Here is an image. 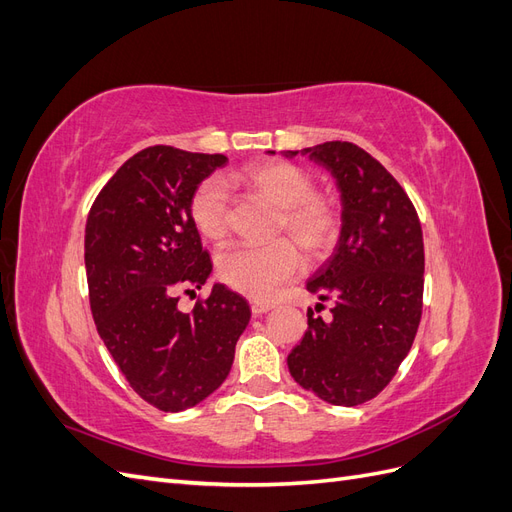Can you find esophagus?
I'll use <instances>...</instances> for the list:
<instances>
[{"mask_svg": "<svg viewBox=\"0 0 512 512\" xmlns=\"http://www.w3.org/2000/svg\"><path fill=\"white\" fill-rule=\"evenodd\" d=\"M273 309V303H265V301H252V314L254 316H262Z\"/></svg>", "mask_w": 512, "mask_h": 512, "instance_id": "obj_1", "label": "esophagus"}]
</instances>
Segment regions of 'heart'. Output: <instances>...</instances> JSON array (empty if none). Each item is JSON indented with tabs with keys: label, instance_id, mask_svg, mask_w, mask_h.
<instances>
[{
	"label": "heart",
	"instance_id": "heart-1",
	"mask_svg": "<svg viewBox=\"0 0 512 512\" xmlns=\"http://www.w3.org/2000/svg\"><path fill=\"white\" fill-rule=\"evenodd\" d=\"M239 183L280 207V228L297 239L309 254L329 250L337 235V215L329 203L316 198L314 179L288 162H260L235 177ZM190 213L200 235L218 241L228 228V192L220 179H207L196 188ZM222 280L250 299L267 301L303 269L301 252L288 239L269 245L237 243L220 254Z\"/></svg>",
	"mask_w": 512,
	"mask_h": 512
}]
</instances>
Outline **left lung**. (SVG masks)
Here are the masks:
<instances>
[{"instance_id":"8db88e82","label":"left lung","mask_w":512,"mask_h":512,"mask_svg":"<svg viewBox=\"0 0 512 512\" xmlns=\"http://www.w3.org/2000/svg\"><path fill=\"white\" fill-rule=\"evenodd\" d=\"M301 156L335 179L342 228L335 252L305 284L320 301L333 299V318L307 314L288 369L305 391L350 408L374 399L412 348L423 309V230L404 188L361 147L329 141Z\"/></svg>"}]
</instances>
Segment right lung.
Instances as JSON below:
<instances>
[{"label": "right lung", "mask_w": 512, "mask_h": 512, "mask_svg": "<svg viewBox=\"0 0 512 512\" xmlns=\"http://www.w3.org/2000/svg\"><path fill=\"white\" fill-rule=\"evenodd\" d=\"M228 162L168 145L138 151L98 194L85 226L91 314L121 374L151 406L188 410L220 389L250 322V303L215 282L183 314L177 292L213 271L190 203Z\"/></svg>", "instance_id": "right-lung-1"}]
</instances>
